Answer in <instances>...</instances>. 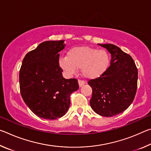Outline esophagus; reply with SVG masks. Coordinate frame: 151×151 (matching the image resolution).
<instances>
[{
  "label": "esophagus",
  "instance_id": "34e87169",
  "mask_svg": "<svg viewBox=\"0 0 151 151\" xmlns=\"http://www.w3.org/2000/svg\"><path fill=\"white\" fill-rule=\"evenodd\" d=\"M78 85H79V86H80V87H81L83 85H84L85 84V82L84 81H81V80H78Z\"/></svg>",
  "mask_w": 151,
  "mask_h": 151
}]
</instances>
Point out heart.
<instances>
[{"mask_svg":"<svg viewBox=\"0 0 151 151\" xmlns=\"http://www.w3.org/2000/svg\"><path fill=\"white\" fill-rule=\"evenodd\" d=\"M110 63L106 51L89 47L71 48L67 57L61 58L59 66L68 75H73L81 68L82 75L88 79L100 77L106 72Z\"/></svg>","mask_w":151,"mask_h":151,"instance_id":"1","label":"heart"}]
</instances>
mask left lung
Segmentation results:
<instances>
[{
	"label": "left lung",
	"instance_id": "left-lung-1",
	"mask_svg": "<svg viewBox=\"0 0 151 151\" xmlns=\"http://www.w3.org/2000/svg\"><path fill=\"white\" fill-rule=\"evenodd\" d=\"M111 54V65L100 77L88 81L93 89L90 104L99 115L113 116L133 101L137 89L138 70L132 58L112 44H99Z\"/></svg>",
	"mask_w": 151,
	"mask_h": 151
}]
</instances>
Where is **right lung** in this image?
<instances>
[{
	"label": "right lung",
	"mask_w": 151,
	"mask_h": 151,
	"mask_svg": "<svg viewBox=\"0 0 151 151\" xmlns=\"http://www.w3.org/2000/svg\"><path fill=\"white\" fill-rule=\"evenodd\" d=\"M65 40H49L25 56L19 73L20 91L25 104L40 118L55 120L69 109L70 96L77 91V79H65L59 66L58 52Z\"/></svg>",
	"instance_id": "obj_1"
}]
</instances>
